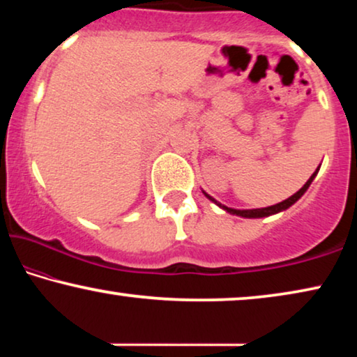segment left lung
<instances>
[{"label": "left lung", "mask_w": 357, "mask_h": 357, "mask_svg": "<svg viewBox=\"0 0 357 357\" xmlns=\"http://www.w3.org/2000/svg\"><path fill=\"white\" fill-rule=\"evenodd\" d=\"M319 170H320V167L317 169L315 172L310 175V178L307 180L305 185L299 190V192H296L294 195H292V197H289L287 199H284V202L276 203V204H273V206H266V208H255V209H236V208H229V206H226V204L219 203L218 199H214V198L211 197V195H208L206 192H204V190H202V192H203L204 197H206V198L209 199V202H213L214 204H216V206H219L221 209H224V211L229 213V214H234V216H241V218H247V219L268 218V216H273V214H278V213L286 211V209H287V208H291L292 204H294L296 202H299V199L302 198V195H304V193L307 192V188H309V187H310V183L314 182V178L317 177V174H319Z\"/></svg>", "instance_id": "1"}]
</instances>
